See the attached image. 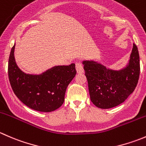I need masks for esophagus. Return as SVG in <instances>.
<instances>
[{"mask_svg":"<svg viewBox=\"0 0 146 146\" xmlns=\"http://www.w3.org/2000/svg\"><path fill=\"white\" fill-rule=\"evenodd\" d=\"M76 68L77 70L78 73H84V69L83 66L81 64V63L78 62L76 64Z\"/></svg>","mask_w":146,"mask_h":146,"instance_id":"1","label":"esophagus"}]
</instances>
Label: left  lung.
I'll return each mask as SVG.
<instances>
[{"instance_id":"obj_1","label":"left lung","mask_w":146,"mask_h":146,"mask_svg":"<svg viewBox=\"0 0 146 146\" xmlns=\"http://www.w3.org/2000/svg\"><path fill=\"white\" fill-rule=\"evenodd\" d=\"M92 102L101 109H110L123 102L134 91L140 75L138 50L133 44L129 63L119 70L108 68L95 61H83Z\"/></svg>"}]
</instances>
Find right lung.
Masks as SVG:
<instances>
[{"label": "right lung", "instance_id": "obj_1", "mask_svg": "<svg viewBox=\"0 0 146 146\" xmlns=\"http://www.w3.org/2000/svg\"><path fill=\"white\" fill-rule=\"evenodd\" d=\"M15 44L8 61V77L13 92L29 108L38 111L50 112L59 108L64 102L66 88L76 70L74 64L56 66L39 75L27 74L15 62Z\"/></svg>", "mask_w": 146, "mask_h": 146}]
</instances>
